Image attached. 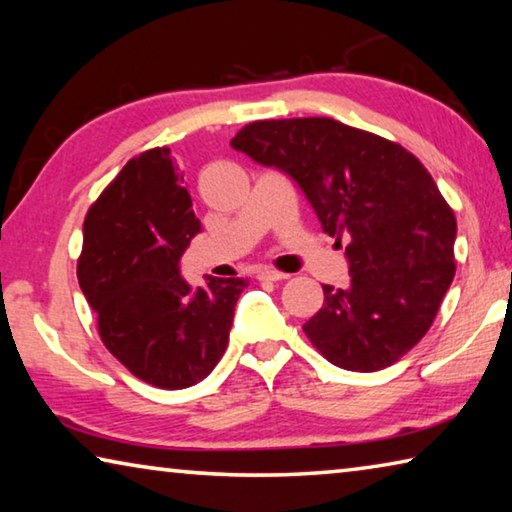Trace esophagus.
Instances as JSON below:
<instances>
[{
    "label": "esophagus",
    "mask_w": 512,
    "mask_h": 512,
    "mask_svg": "<svg viewBox=\"0 0 512 512\" xmlns=\"http://www.w3.org/2000/svg\"><path fill=\"white\" fill-rule=\"evenodd\" d=\"M255 275H257V280H262V282H280V280H287V277H289L287 273L273 271V268H268V266L259 268Z\"/></svg>",
    "instance_id": "1"
}]
</instances>
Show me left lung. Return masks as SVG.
<instances>
[{"label":"left lung","mask_w":512,"mask_h":512,"mask_svg":"<svg viewBox=\"0 0 512 512\" xmlns=\"http://www.w3.org/2000/svg\"><path fill=\"white\" fill-rule=\"evenodd\" d=\"M232 149L296 180L323 232L348 239L350 287L325 284L305 323L311 345L354 372L402 359L438 314L454 280L456 216L404 146L329 117L253 121Z\"/></svg>","instance_id":"8db88e82"}]
</instances>
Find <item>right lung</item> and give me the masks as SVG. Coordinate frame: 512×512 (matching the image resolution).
Here are the masks:
<instances>
[{"label":"right lung","instance_id":"add662e5","mask_svg":"<svg viewBox=\"0 0 512 512\" xmlns=\"http://www.w3.org/2000/svg\"><path fill=\"white\" fill-rule=\"evenodd\" d=\"M201 221L167 146L117 173L83 223L79 284L112 357L146 384L178 391L214 370L228 348L244 277L192 287L178 262Z\"/></svg>","mask_w":512,"mask_h":512}]
</instances>
